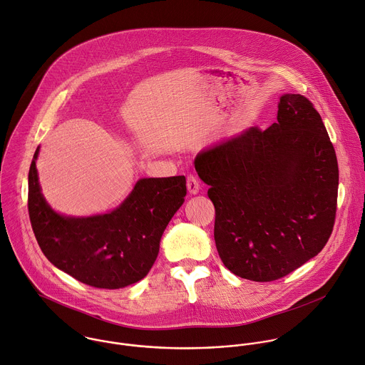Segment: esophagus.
Segmentation results:
<instances>
[{
	"label": "esophagus",
	"instance_id": "obj_1",
	"mask_svg": "<svg viewBox=\"0 0 365 365\" xmlns=\"http://www.w3.org/2000/svg\"><path fill=\"white\" fill-rule=\"evenodd\" d=\"M186 186H187V190H189V193H190V195H197V193H199V190H200L199 180H197L195 176H187Z\"/></svg>",
	"mask_w": 365,
	"mask_h": 365
}]
</instances>
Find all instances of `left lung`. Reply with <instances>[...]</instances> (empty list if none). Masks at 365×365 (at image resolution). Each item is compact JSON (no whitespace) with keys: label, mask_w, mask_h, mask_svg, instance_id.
I'll return each mask as SVG.
<instances>
[{"label":"left lung","mask_w":365,"mask_h":365,"mask_svg":"<svg viewBox=\"0 0 365 365\" xmlns=\"http://www.w3.org/2000/svg\"><path fill=\"white\" fill-rule=\"evenodd\" d=\"M216 209L215 242L236 276L273 282L317 256L333 232L339 163L320 113L284 93L277 120L197 153Z\"/></svg>","instance_id":"left-lung-1"}]
</instances>
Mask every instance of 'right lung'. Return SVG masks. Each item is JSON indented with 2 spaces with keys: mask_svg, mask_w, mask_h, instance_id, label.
<instances>
[{
  "mask_svg": "<svg viewBox=\"0 0 365 365\" xmlns=\"http://www.w3.org/2000/svg\"><path fill=\"white\" fill-rule=\"evenodd\" d=\"M28 173V213L45 257L78 282L96 289H122L152 269L162 235L185 202L186 178L139 179L112 212L88 217L55 212L41 193L36 158Z\"/></svg>",
  "mask_w": 365,
  "mask_h": 365,
  "instance_id": "add662e5",
  "label": "right lung"
}]
</instances>
